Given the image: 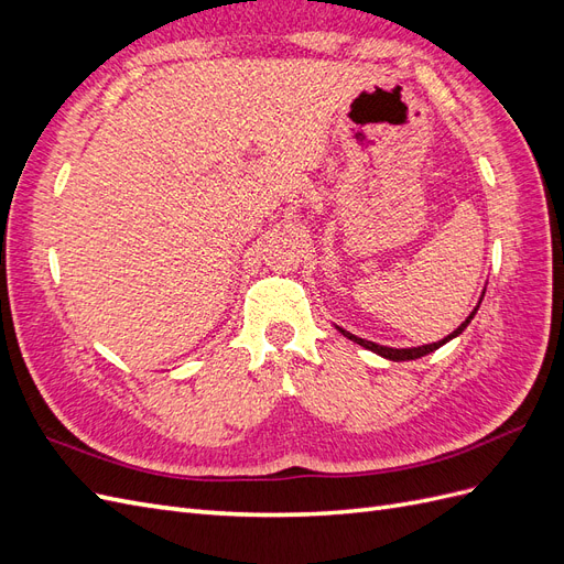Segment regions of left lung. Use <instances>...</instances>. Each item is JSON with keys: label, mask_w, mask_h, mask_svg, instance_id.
Segmentation results:
<instances>
[{"label": "left lung", "mask_w": 564, "mask_h": 564, "mask_svg": "<svg viewBox=\"0 0 564 564\" xmlns=\"http://www.w3.org/2000/svg\"><path fill=\"white\" fill-rule=\"evenodd\" d=\"M487 289V286H485ZM482 296H485V292L480 294V301H477V305L473 308V313L466 317V322H460L458 327L449 334V336H445L442 340H437V344H425V346H416V348H388V346H381V344H373V340H367V338H360V336H355V334H350V332H346L344 327H336L340 334H344L346 338H350V340H355L357 346H362V348H367V350H371V352H377V355H381V357H386V360H392V362H406V360H419V357H423V355H431L433 350H437L440 346H445V344H449L452 338H456L458 334H464V329L468 327L470 324V319L475 317V313H477V308H480V303H482Z\"/></svg>", "instance_id": "obj_1"}]
</instances>
